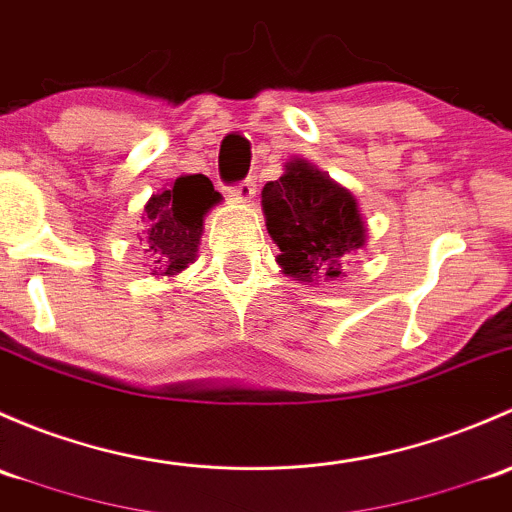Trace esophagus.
I'll return each instance as SVG.
<instances>
[{
	"instance_id": "esophagus-1",
	"label": "esophagus",
	"mask_w": 512,
	"mask_h": 512,
	"mask_svg": "<svg viewBox=\"0 0 512 512\" xmlns=\"http://www.w3.org/2000/svg\"><path fill=\"white\" fill-rule=\"evenodd\" d=\"M256 194V184L251 182V179H244V182L234 184V187L229 189V197L234 199V202H251Z\"/></svg>"
}]
</instances>
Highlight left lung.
Returning a JSON list of instances; mask_svg holds the SVG:
<instances>
[{
    "label": "left lung",
    "instance_id": "left-lung-1",
    "mask_svg": "<svg viewBox=\"0 0 512 512\" xmlns=\"http://www.w3.org/2000/svg\"><path fill=\"white\" fill-rule=\"evenodd\" d=\"M261 207L278 266L295 281H335L342 261L365 246L357 199L308 160L286 162L283 177L263 187Z\"/></svg>",
    "mask_w": 512,
    "mask_h": 512
}]
</instances>
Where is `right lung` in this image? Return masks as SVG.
I'll return each instance as SVG.
<instances>
[{
  "instance_id": "add662e5",
  "label": "right lung",
  "mask_w": 512,
  "mask_h": 512,
  "mask_svg": "<svg viewBox=\"0 0 512 512\" xmlns=\"http://www.w3.org/2000/svg\"><path fill=\"white\" fill-rule=\"evenodd\" d=\"M221 202V194L204 175L177 177L145 204L142 244L155 258L152 276H177L194 263L204 231V214Z\"/></svg>"
}]
</instances>
